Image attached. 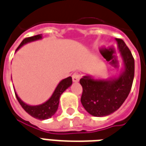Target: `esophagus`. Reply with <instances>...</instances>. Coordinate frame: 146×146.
Returning a JSON list of instances; mask_svg holds the SVG:
<instances>
[{
    "label": "esophagus",
    "instance_id": "34e87169",
    "mask_svg": "<svg viewBox=\"0 0 146 146\" xmlns=\"http://www.w3.org/2000/svg\"><path fill=\"white\" fill-rule=\"evenodd\" d=\"M80 77H81V75H80L79 73H73V76H72V78H73V82H78L80 80Z\"/></svg>",
    "mask_w": 146,
    "mask_h": 146
}]
</instances>
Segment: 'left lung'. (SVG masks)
Returning <instances> with one entry per match:
<instances>
[{
	"label": "left lung",
	"instance_id": "obj_1",
	"mask_svg": "<svg viewBox=\"0 0 146 146\" xmlns=\"http://www.w3.org/2000/svg\"><path fill=\"white\" fill-rule=\"evenodd\" d=\"M123 68L118 76L103 79L84 75L80 80L83 88L80 102L90 115L103 117L122 106L130 93L134 76V60L123 40L115 38Z\"/></svg>",
	"mask_w": 146,
	"mask_h": 146
}]
</instances>
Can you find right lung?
<instances>
[{
	"label": "right lung",
	"instance_id": "add662e5",
	"mask_svg": "<svg viewBox=\"0 0 146 146\" xmlns=\"http://www.w3.org/2000/svg\"><path fill=\"white\" fill-rule=\"evenodd\" d=\"M42 38V35H37L32 36V37L24 38L22 42L20 43V46H18V48L16 49V52L19 49L21 48L23 45L31 42L40 40ZM72 84H73V80H72L71 76H69L67 78L62 80L57 85L55 90L54 91L51 96L46 101L38 105H30L24 103L19 97V96L16 92V90L14 89V91H15V94H16V96L17 98V100L19 101L20 104L24 109L25 111L35 119H39V120H45V119H48L51 118L52 116L55 114L58 108L59 100H60L61 95L68 88H70L72 85Z\"/></svg>",
	"mask_w": 146,
	"mask_h": 146
}]
</instances>
